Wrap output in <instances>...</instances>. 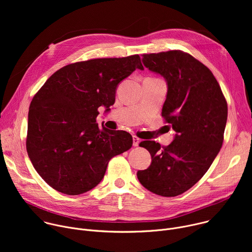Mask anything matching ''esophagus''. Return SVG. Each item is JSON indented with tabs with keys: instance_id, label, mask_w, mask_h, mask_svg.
<instances>
[{
	"instance_id": "1",
	"label": "esophagus",
	"mask_w": 252,
	"mask_h": 252,
	"mask_svg": "<svg viewBox=\"0 0 252 252\" xmlns=\"http://www.w3.org/2000/svg\"><path fill=\"white\" fill-rule=\"evenodd\" d=\"M139 142H140V139L134 135L132 137V145H133V147H137L139 145Z\"/></svg>"
}]
</instances>
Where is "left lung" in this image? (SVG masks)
I'll list each match as a JSON object with an SVG mask.
<instances>
[{
  "instance_id": "8db88e82",
  "label": "left lung",
  "mask_w": 252,
  "mask_h": 252,
  "mask_svg": "<svg viewBox=\"0 0 252 252\" xmlns=\"http://www.w3.org/2000/svg\"><path fill=\"white\" fill-rule=\"evenodd\" d=\"M142 63L166 82L161 116L174 130L167 147L145 140L139 146L152 163L138 170L139 183L161 196H176L192 188L219 155L227 121V103L208 67L182 51L142 55Z\"/></svg>"
}]
</instances>
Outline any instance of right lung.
Returning a JSON list of instances; mask_svg holds the SVG:
<instances>
[{
  "mask_svg": "<svg viewBox=\"0 0 252 252\" xmlns=\"http://www.w3.org/2000/svg\"><path fill=\"white\" fill-rule=\"evenodd\" d=\"M138 68V55L67 64L33 96L28 118L27 152L37 172L54 189L85 193L103 178L107 163L132 146L125 130L99 127L97 109L109 112L119 84Z\"/></svg>",
  "mask_w": 252,
  "mask_h": 252,
  "instance_id": "obj_1",
  "label": "right lung"
}]
</instances>
